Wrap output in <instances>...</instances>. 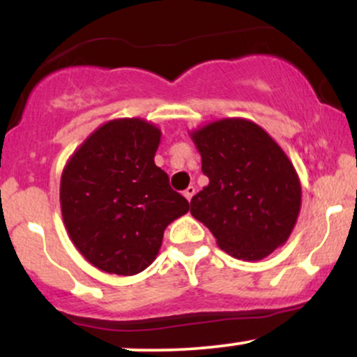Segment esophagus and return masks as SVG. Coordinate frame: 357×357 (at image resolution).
Wrapping results in <instances>:
<instances>
[{"label": "esophagus", "instance_id": "obj_1", "mask_svg": "<svg viewBox=\"0 0 357 357\" xmlns=\"http://www.w3.org/2000/svg\"><path fill=\"white\" fill-rule=\"evenodd\" d=\"M195 192H196V188L195 186H188L186 190L183 191V195H184V198L188 199V202H191V198H192V196H195Z\"/></svg>", "mask_w": 357, "mask_h": 357}]
</instances>
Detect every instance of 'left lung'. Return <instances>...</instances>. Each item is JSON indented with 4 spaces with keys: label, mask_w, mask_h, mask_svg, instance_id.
<instances>
[{
    "label": "left lung",
    "mask_w": 357,
    "mask_h": 357,
    "mask_svg": "<svg viewBox=\"0 0 357 357\" xmlns=\"http://www.w3.org/2000/svg\"><path fill=\"white\" fill-rule=\"evenodd\" d=\"M210 184L191 199V215L238 260H261L289 240L301 211L294 165L247 119H221L191 132Z\"/></svg>",
    "instance_id": "1"
}]
</instances>
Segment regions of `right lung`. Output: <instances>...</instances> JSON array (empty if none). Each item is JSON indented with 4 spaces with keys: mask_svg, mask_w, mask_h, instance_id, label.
Returning a JSON list of instances; mask_svg holds the SVG:
<instances>
[{
    "mask_svg": "<svg viewBox=\"0 0 357 357\" xmlns=\"http://www.w3.org/2000/svg\"><path fill=\"white\" fill-rule=\"evenodd\" d=\"M161 130L142 119H116L85 139L60 181L65 228L93 267L136 275L155 260L171 221L190 210L154 165Z\"/></svg>",
    "mask_w": 357,
    "mask_h": 357,
    "instance_id": "add662e5",
    "label": "right lung"
}]
</instances>
